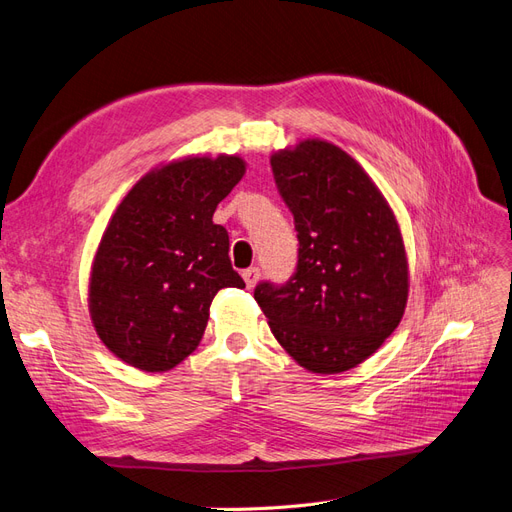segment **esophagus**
Listing matches in <instances>:
<instances>
[{"instance_id": "34e87169", "label": "esophagus", "mask_w": 512, "mask_h": 512, "mask_svg": "<svg viewBox=\"0 0 512 512\" xmlns=\"http://www.w3.org/2000/svg\"><path fill=\"white\" fill-rule=\"evenodd\" d=\"M241 275H243V280H245V286L247 288H254L256 282H258V277H260V269L258 267H250V269H245Z\"/></svg>"}]
</instances>
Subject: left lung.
Instances as JSON below:
<instances>
[{
	"label": "left lung",
	"mask_w": 512,
	"mask_h": 512,
	"mask_svg": "<svg viewBox=\"0 0 512 512\" xmlns=\"http://www.w3.org/2000/svg\"><path fill=\"white\" fill-rule=\"evenodd\" d=\"M299 239L297 271L260 282L271 333L307 371L342 374L389 337L408 301V258L395 215L344 149L307 138L271 156Z\"/></svg>",
	"instance_id": "8db88e82"
}]
</instances>
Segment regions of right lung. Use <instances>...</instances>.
I'll list each match as a JSON object with an SVG mask.
<instances>
[{"mask_svg": "<svg viewBox=\"0 0 512 512\" xmlns=\"http://www.w3.org/2000/svg\"><path fill=\"white\" fill-rule=\"evenodd\" d=\"M245 175L239 156H192L149 170L108 222L89 277L104 346L143 371H166L203 339L222 288H245L213 213Z\"/></svg>", "mask_w": 512, "mask_h": 512, "instance_id": "add662e5", "label": "right lung"}]
</instances>
